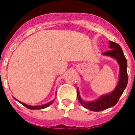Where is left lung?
Returning <instances> with one entry per match:
<instances>
[{
  "label": "left lung",
  "instance_id": "1",
  "mask_svg": "<svg viewBox=\"0 0 135 135\" xmlns=\"http://www.w3.org/2000/svg\"><path fill=\"white\" fill-rule=\"evenodd\" d=\"M109 48L110 50L105 52L103 55L106 56H109L117 60L118 63L120 66V75L119 80L117 86L115 87L113 92L106 95L100 97L98 99L94 102H86L82 100L80 98L79 91L77 90V97L80 103L83 107L89 109L92 111H101L105 109H107L115 106L119 100L120 97L123 94V92L127 87L128 81V73H127V60L118 44L109 41Z\"/></svg>",
  "mask_w": 135,
  "mask_h": 135
}]
</instances>
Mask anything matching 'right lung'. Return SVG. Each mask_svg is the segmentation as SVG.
Wrapping results in <instances>:
<instances>
[{
    "mask_svg": "<svg viewBox=\"0 0 135 135\" xmlns=\"http://www.w3.org/2000/svg\"><path fill=\"white\" fill-rule=\"evenodd\" d=\"M18 102H19L20 103H21L22 105H24V107H26V108H28V109H45V108H46V107H49V106H50V104H52L53 103V102H54V100L52 101V102H48L47 104L41 105V106H30V105H27V104H24V103L21 102H20V101H18Z\"/></svg>",
    "mask_w": 135,
    "mask_h": 135,
    "instance_id": "obj_1",
    "label": "right lung"
}]
</instances>
